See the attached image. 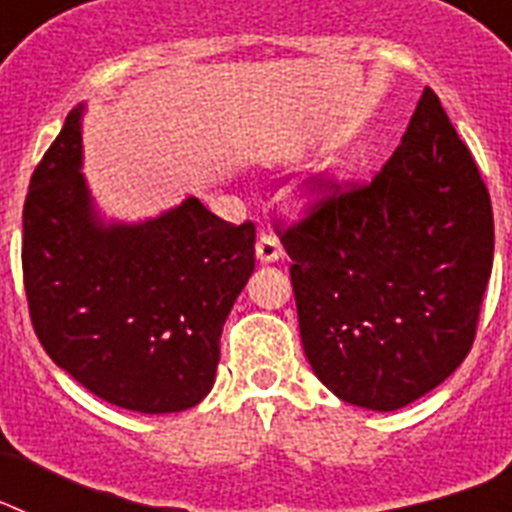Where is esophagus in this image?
Wrapping results in <instances>:
<instances>
[{
    "label": "esophagus",
    "mask_w": 512,
    "mask_h": 512,
    "mask_svg": "<svg viewBox=\"0 0 512 512\" xmlns=\"http://www.w3.org/2000/svg\"><path fill=\"white\" fill-rule=\"evenodd\" d=\"M282 243H279L277 235L271 233H261L259 243H256V259L264 261V264H271V261L282 259Z\"/></svg>",
    "instance_id": "esophagus-1"
}]
</instances>
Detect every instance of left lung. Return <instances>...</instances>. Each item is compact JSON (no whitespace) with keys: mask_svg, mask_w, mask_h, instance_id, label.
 <instances>
[{"mask_svg":"<svg viewBox=\"0 0 512 512\" xmlns=\"http://www.w3.org/2000/svg\"><path fill=\"white\" fill-rule=\"evenodd\" d=\"M279 235L305 356L343 402L405 408L467 359L495 225L472 153L431 87L372 182L333 184Z\"/></svg>","mask_w":512,"mask_h":512,"instance_id":"8db88e82","label":"left lung"}]
</instances>
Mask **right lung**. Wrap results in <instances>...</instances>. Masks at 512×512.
<instances>
[{
	"instance_id": "right-lung-1",
	"label": "right lung",
	"mask_w": 512,
	"mask_h": 512,
	"mask_svg": "<svg viewBox=\"0 0 512 512\" xmlns=\"http://www.w3.org/2000/svg\"><path fill=\"white\" fill-rule=\"evenodd\" d=\"M81 115L33 171L22 277L35 336L63 372L117 408L179 413L215 384L220 333L253 274V223L197 197L143 223H104L81 174Z\"/></svg>"
}]
</instances>
